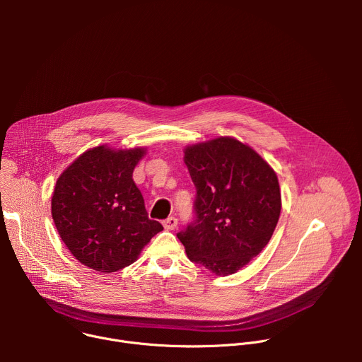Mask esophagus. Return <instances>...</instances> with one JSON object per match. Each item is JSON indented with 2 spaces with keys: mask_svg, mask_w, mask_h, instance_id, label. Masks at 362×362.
<instances>
[{
  "mask_svg": "<svg viewBox=\"0 0 362 362\" xmlns=\"http://www.w3.org/2000/svg\"><path fill=\"white\" fill-rule=\"evenodd\" d=\"M163 226H165V229H168V230H173V229L177 226V219H176L175 216H170V218H168V219L163 221Z\"/></svg>",
  "mask_w": 362,
  "mask_h": 362,
  "instance_id": "obj_1",
  "label": "esophagus"
}]
</instances>
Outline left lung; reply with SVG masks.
I'll use <instances>...</instances> for the list:
<instances>
[{"instance_id":"1","label":"left lung","mask_w":362,"mask_h":362,"mask_svg":"<svg viewBox=\"0 0 362 362\" xmlns=\"http://www.w3.org/2000/svg\"><path fill=\"white\" fill-rule=\"evenodd\" d=\"M185 163L196 187L193 219L177 233L189 259L230 275L268 245L281 214L275 172L249 146L219 137L189 146Z\"/></svg>"}]
</instances>
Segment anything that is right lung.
Masks as SVG:
<instances>
[{
  "mask_svg": "<svg viewBox=\"0 0 362 362\" xmlns=\"http://www.w3.org/2000/svg\"><path fill=\"white\" fill-rule=\"evenodd\" d=\"M144 148L87 150L59 177L51 214L67 249L97 272L133 264L150 239L163 230L147 216L133 170Z\"/></svg>",
  "mask_w": 362,
  "mask_h": 362,
  "instance_id": "1",
  "label": "right lung"
}]
</instances>
